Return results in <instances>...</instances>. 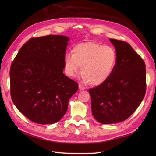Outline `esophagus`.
Masks as SVG:
<instances>
[{
    "instance_id": "34e87169",
    "label": "esophagus",
    "mask_w": 156,
    "mask_h": 156,
    "mask_svg": "<svg viewBox=\"0 0 156 156\" xmlns=\"http://www.w3.org/2000/svg\"><path fill=\"white\" fill-rule=\"evenodd\" d=\"M78 87H79V89H80V90H84V89L86 88L85 87H84V86L82 85V84H79Z\"/></svg>"
}]
</instances>
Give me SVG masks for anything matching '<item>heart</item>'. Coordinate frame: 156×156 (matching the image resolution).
Segmentation results:
<instances>
[{
  "label": "heart",
  "instance_id": "1",
  "mask_svg": "<svg viewBox=\"0 0 156 156\" xmlns=\"http://www.w3.org/2000/svg\"><path fill=\"white\" fill-rule=\"evenodd\" d=\"M65 72L74 78L82 66V79L92 85H100L110 77L117 63V53L113 48L94 42L76 45L72 53L64 58Z\"/></svg>",
  "mask_w": 156,
  "mask_h": 156
}]
</instances>
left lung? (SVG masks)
I'll list each match as a JSON object with an SVG mask.
<instances>
[{
    "instance_id": "8db88e82",
    "label": "left lung",
    "mask_w": 156,
    "mask_h": 156,
    "mask_svg": "<svg viewBox=\"0 0 156 156\" xmlns=\"http://www.w3.org/2000/svg\"><path fill=\"white\" fill-rule=\"evenodd\" d=\"M117 63L107 80L89 89L94 119L102 124L122 122L133 113L146 90V69L141 56L128 43L110 39Z\"/></svg>"
}]
</instances>
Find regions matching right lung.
Listing matches in <instances>:
<instances>
[{
    "label": "right lung",
    "instance_id": "1",
    "mask_svg": "<svg viewBox=\"0 0 156 156\" xmlns=\"http://www.w3.org/2000/svg\"><path fill=\"white\" fill-rule=\"evenodd\" d=\"M69 38L49 35L33 37L20 49L10 69L13 103L29 120L53 124L64 117L78 91L76 81L64 74Z\"/></svg>",
    "mask_w": 156,
    "mask_h": 156
}]
</instances>
